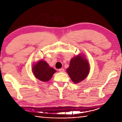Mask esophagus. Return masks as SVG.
<instances>
[{
    "instance_id": "34e87169",
    "label": "esophagus",
    "mask_w": 122,
    "mask_h": 122,
    "mask_svg": "<svg viewBox=\"0 0 122 122\" xmlns=\"http://www.w3.org/2000/svg\"><path fill=\"white\" fill-rule=\"evenodd\" d=\"M59 71L60 72H64V71H65V70H64V69H63V68H61V69H60L59 70Z\"/></svg>"
}]
</instances>
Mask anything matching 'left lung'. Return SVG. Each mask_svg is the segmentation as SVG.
<instances>
[{
    "label": "left lung",
    "mask_w": 122,
    "mask_h": 122,
    "mask_svg": "<svg viewBox=\"0 0 122 122\" xmlns=\"http://www.w3.org/2000/svg\"><path fill=\"white\" fill-rule=\"evenodd\" d=\"M67 72L74 83H78L87 77L90 71V66L84 55L78 54L70 61Z\"/></svg>",
    "instance_id": "1"
}]
</instances>
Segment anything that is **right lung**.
<instances>
[{
    "label": "right lung",
    "mask_w": 122,
    "mask_h": 122,
    "mask_svg": "<svg viewBox=\"0 0 122 122\" xmlns=\"http://www.w3.org/2000/svg\"><path fill=\"white\" fill-rule=\"evenodd\" d=\"M32 71L35 77L45 82L49 81L53 74L56 71L53 68L49 67L48 64L43 60L33 65Z\"/></svg>",
    "instance_id": "obj_1"
}]
</instances>
